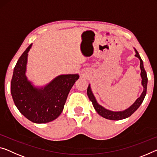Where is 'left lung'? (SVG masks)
I'll return each mask as SVG.
<instances>
[{
  "label": "left lung",
  "instance_id": "8db88e82",
  "mask_svg": "<svg viewBox=\"0 0 157 157\" xmlns=\"http://www.w3.org/2000/svg\"><path fill=\"white\" fill-rule=\"evenodd\" d=\"M135 52H136V55L135 56L137 57V58L140 59V76L142 78V86L143 87V91L140 96L137 99L131 107L128 108V109H125L124 111H119V112H114V111H111L109 109H105V107H102V105H100V104L96 100V99L94 96L93 93L92 92V90H91L90 85L89 84L88 89H87V95H88L90 100L92 102L93 105L96 112H97L99 114H100L101 117L107 119L109 120H121L126 119V118L131 117V116L133 114V113L136 112V111L138 109L140 106L141 105V104L143 103L144 98H145L146 93H147V73L145 70H144V65H143V62L140 56L138 53V52L137 51L136 49H135Z\"/></svg>",
  "mask_w": 157,
  "mask_h": 157
}]
</instances>
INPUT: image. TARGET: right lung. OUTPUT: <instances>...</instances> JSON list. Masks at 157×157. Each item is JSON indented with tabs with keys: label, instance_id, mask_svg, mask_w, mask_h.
<instances>
[{
	"label": "right lung",
	"instance_id": "obj_1",
	"mask_svg": "<svg viewBox=\"0 0 157 157\" xmlns=\"http://www.w3.org/2000/svg\"><path fill=\"white\" fill-rule=\"evenodd\" d=\"M32 43L19 58L14 68L10 91L14 105L26 119L45 124L61 114L67 96L79 78L78 74H63L43 87L35 86L26 75L28 52Z\"/></svg>",
	"mask_w": 157,
	"mask_h": 157
}]
</instances>
